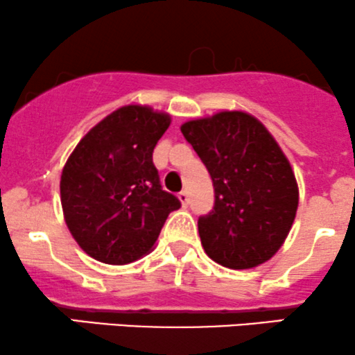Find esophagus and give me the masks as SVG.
Returning <instances> with one entry per match:
<instances>
[{"label": "esophagus", "mask_w": 355, "mask_h": 355, "mask_svg": "<svg viewBox=\"0 0 355 355\" xmlns=\"http://www.w3.org/2000/svg\"><path fill=\"white\" fill-rule=\"evenodd\" d=\"M178 199H180V202L184 204V206H187V204H189V193H187V190H182V192L178 193Z\"/></svg>", "instance_id": "1"}]
</instances>
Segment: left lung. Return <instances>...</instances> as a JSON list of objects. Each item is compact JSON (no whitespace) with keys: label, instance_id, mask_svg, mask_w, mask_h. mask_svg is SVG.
<instances>
[{"label":"left lung","instance_id":"obj_1","mask_svg":"<svg viewBox=\"0 0 355 355\" xmlns=\"http://www.w3.org/2000/svg\"><path fill=\"white\" fill-rule=\"evenodd\" d=\"M182 134L211 175L214 207L199 236L214 262L252 268L275 255L297 209L293 168L270 132L245 112L185 122Z\"/></svg>","mask_w":355,"mask_h":355}]
</instances>
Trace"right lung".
<instances>
[{
    "label": "right lung",
    "mask_w": 355,
    "mask_h": 355,
    "mask_svg": "<svg viewBox=\"0 0 355 355\" xmlns=\"http://www.w3.org/2000/svg\"><path fill=\"white\" fill-rule=\"evenodd\" d=\"M170 115L128 105L78 143L61 175L66 225L78 245L103 263L124 266L151 252L168 214L182 206L163 190L153 149Z\"/></svg>",
    "instance_id": "right-lung-1"
}]
</instances>
